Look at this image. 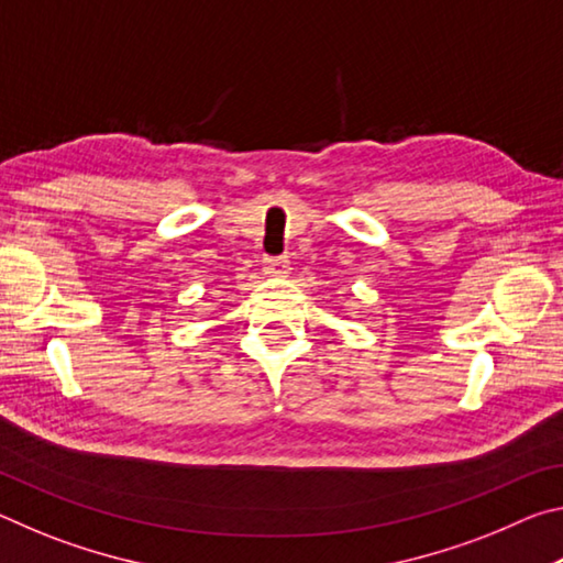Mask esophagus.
Listing matches in <instances>:
<instances>
[{
  "mask_svg": "<svg viewBox=\"0 0 563 563\" xmlns=\"http://www.w3.org/2000/svg\"><path fill=\"white\" fill-rule=\"evenodd\" d=\"M290 271V261L280 255V258H265L263 261V273L265 275H273V278H278V275H285Z\"/></svg>",
  "mask_w": 563,
  "mask_h": 563,
  "instance_id": "1",
  "label": "esophagus"
}]
</instances>
